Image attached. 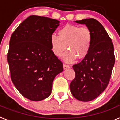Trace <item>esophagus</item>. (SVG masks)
Here are the masks:
<instances>
[{
  "instance_id": "1",
  "label": "esophagus",
  "mask_w": 120,
  "mask_h": 120,
  "mask_svg": "<svg viewBox=\"0 0 120 120\" xmlns=\"http://www.w3.org/2000/svg\"><path fill=\"white\" fill-rule=\"evenodd\" d=\"M69 68V66H68V65L65 64H63V69H66Z\"/></svg>"
}]
</instances>
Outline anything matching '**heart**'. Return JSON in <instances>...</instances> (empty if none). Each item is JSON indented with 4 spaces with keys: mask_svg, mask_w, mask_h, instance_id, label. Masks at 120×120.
<instances>
[{
    "mask_svg": "<svg viewBox=\"0 0 120 120\" xmlns=\"http://www.w3.org/2000/svg\"><path fill=\"white\" fill-rule=\"evenodd\" d=\"M58 34L59 36L52 34L50 38L52 51L56 56L61 57L66 48L68 51L65 53L64 59L67 63L88 56L93 39V34L88 27L68 24L61 28Z\"/></svg>",
    "mask_w": 120,
    "mask_h": 120,
    "instance_id": "1",
    "label": "heart"
}]
</instances>
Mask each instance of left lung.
<instances>
[{"label":"left lung","mask_w":120,"mask_h":120,"mask_svg":"<svg viewBox=\"0 0 120 120\" xmlns=\"http://www.w3.org/2000/svg\"><path fill=\"white\" fill-rule=\"evenodd\" d=\"M75 22L85 24L93 34L91 49L81 62L73 66L75 78L70 90L76 99L90 101L100 95L109 83L115 64L114 47L101 24L94 19H85Z\"/></svg>","instance_id":"left-lung-1"}]
</instances>
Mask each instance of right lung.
<instances>
[{"label":"right lung","instance_id":"1","mask_svg":"<svg viewBox=\"0 0 120 120\" xmlns=\"http://www.w3.org/2000/svg\"><path fill=\"white\" fill-rule=\"evenodd\" d=\"M59 23L30 15L11 36L7 54L11 79L20 93L31 101L49 96L54 79L63 72V63L52 52L50 42Z\"/></svg>","mask_w":120,"mask_h":120}]
</instances>
